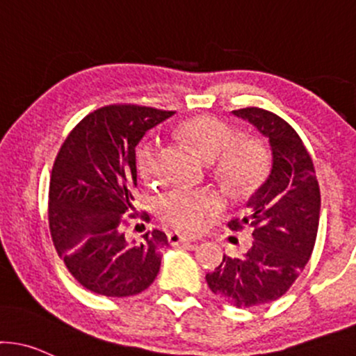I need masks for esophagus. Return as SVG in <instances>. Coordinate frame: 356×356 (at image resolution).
I'll return each instance as SVG.
<instances>
[{
    "label": "esophagus",
    "instance_id": "obj_1",
    "mask_svg": "<svg viewBox=\"0 0 356 356\" xmlns=\"http://www.w3.org/2000/svg\"><path fill=\"white\" fill-rule=\"evenodd\" d=\"M167 238H169L170 245H182V243H191V241H194V238L182 235V233L179 232H170L169 235H167Z\"/></svg>",
    "mask_w": 356,
    "mask_h": 356
}]
</instances>
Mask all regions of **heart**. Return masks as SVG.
Returning a JSON list of instances; mask_svg holds the SVG:
<instances>
[{"mask_svg":"<svg viewBox=\"0 0 356 356\" xmlns=\"http://www.w3.org/2000/svg\"><path fill=\"white\" fill-rule=\"evenodd\" d=\"M181 134L204 159L216 162V172L222 181L236 191L250 189L260 181L267 169L265 148L255 138L238 136L236 130L216 116L202 115L184 121ZM162 147L148 138L136 152V169L145 182L160 177ZM221 208V199L213 191H194L175 187L157 201V213L167 225L184 232H197L208 216Z\"/></svg>","mask_w":356,"mask_h":356,"instance_id":"b5f03b06","label":"heart"}]
</instances>
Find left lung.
<instances>
[{"label":"left lung","mask_w":356,"mask_h":356,"mask_svg":"<svg viewBox=\"0 0 356 356\" xmlns=\"http://www.w3.org/2000/svg\"><path fill=\"white\" fill-rule=\"evenodd\" d=\"M268 140L272 165L247 202V214L228 222L233 232L252 228L243 255H222L206 282L214 296L235 307H253L282 298L311 259L319 226L321 194L314 163L294 128L261 108L233 111Z\"/></svg>","instance_id":"left-lung-1"}]
</instances>
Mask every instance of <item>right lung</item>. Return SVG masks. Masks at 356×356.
Segmentation results:
<instances>
[{
  "instance_id": "1",
  "label": "right lung",
  "mask_w": 356,
  "mask_h": 356,
  "mask_svg": "<svg viewBox=\"0 0 356 356\" xmlns=\"http://www.w3.org/2000/svg\"><path fill=\"white\" fill-rule=\"evenodd\" d=\"M172 115L109 104L81 120L58 150L49 186L50 235L70 275L95 294H140L160 270L165 233L154 229L130 241L123 226L135 209L136 145Z\"/></svg>"
}]
</instances>
